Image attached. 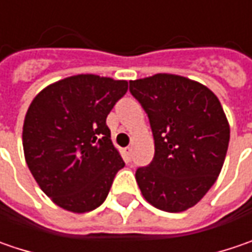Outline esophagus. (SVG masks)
I'll list each match as a JSON object with an SVG mask.
<instances>
[{
	"label": "esophagus",
	"mask_w": 252,
	"mask_h": 252,
	"mask_svg": "<svg viewBox=\"0 0 252 252\" xmlns=\"http://www.w3.org/2000/svg\"><path fill=\"white\" fill-rule=\"evenodd\" d=\"M131 154H132V148H131V147H126V158H128V159L131 158Z\"/></svg>",
	"instance_id": "34e87169"
}]
</instances>
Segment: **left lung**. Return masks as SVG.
Returning a JSON list of instances; mask_svg holds the SVG:
<instances>
[{"label":"left lung","instance_id":"obj_1","mask_svg":"<svg viewBox=\"0 0 252 252\" xmlns=\"http://www.w3.org/2000/svg\"><path fill=\"white\" fill-rule=\"evenodd\" d=\"M155 139L152 162L135 172L144 199L179 213L193 207L217 181L224 163L230 126L217 95L202 83L158 73L129 82Z\"/></svg>","mask_w":252,"mask_h":252}]
</instances>
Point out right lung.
I'll list each match as a JSON object with an SVG mask.
<instances>
[{
  "mask_svg": "<svg viewBox=\"0 0 252 252\" xmlns=\"http://www.w3.org/2000/svg\"><path fill=\"white\" fill-rule=\"evenodd\" d=\"M126 90V80L76 74L32 100L22 129L25 160L42 191L62 209H97L124 168L105 120Z\"/></svg>",
  "mask_w": 252,
  "mask_h": 252,
  "instance_id": "right-lung-1",
  "label": "right lung"
}]
</instances>
